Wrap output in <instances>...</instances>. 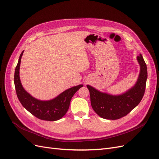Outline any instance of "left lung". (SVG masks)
<instances>
[{
	"instance_id": "obj_1",
	"label": "left lung",
	"mask_w": 159,
	"mask_h": 159,
	"mask_svg": "<svg viewBox=\"0 0 159 159\" xmlns=\"http://www.w3.org/2000/svg\"><path fill=\"white\" fill-rule=\"evenodd\" d=\"M137 60L141 66L140 74L136 84L126 93L111 95L87 85L91 107L99 117L106 119H119L131 112L141 102L145 91L147 68L141 54L137 56Z\"/></svg>"
}]
</instances>
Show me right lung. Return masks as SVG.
I'll list each match as a JSON object with an SVG mask.
<instances>
[{"mask_svg":"<svg viewBox=\"0 0 159 159\" xmlns=\"http://www.w3.org/2000/svg\"><path fill=\"white\" fill-rule=\"evenodd\" d=\"M23 52L24 51L19 57L14 76V85L19 101L24 107L38 119L50 121L59 120L68 111L72 97L77 91L83 87V85H77L67 89L57 98L50 101H40L34 98L23 88L19 76Z\"/></svg>","mask_w":159,"mask_h":159,"instance_id":"obj_1","label":"right lung"}]
</instances>
